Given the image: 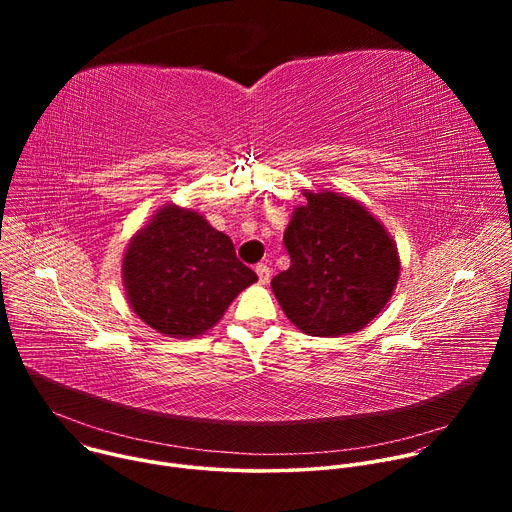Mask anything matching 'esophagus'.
<instances>
[{
  "instance_id": "esophagus-1",
  "label": "esophagus",
  "mask_w": 512,
  "mask_h": 512,
  "mask_svg": "<svg viewBox=\"0 0 512 512\" xmlns=\"http://www.w3.org/2000/svg\"><path fill=\"white\" fill-rule=\"evenodd\" d=\"M255 273H257V277H259V283H267L269 277H271V269H269L265 263L255 265Z\"/></svg>"
}]
</instances>
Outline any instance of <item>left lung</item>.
Listing matches in <instances>:
<instances>
[{"label":"left lung","mask_w":512,"mask_h":512,"mask_svg":"<svg viewBox=\"0 0 512 512\" xmlns=\"http://www.w3.org/2000/svg\"><path fill=\"white\" fill-rule=\"evenodd\" d=\"M283 233L291 265L271 289L298 330L342 336L367 326L399 279L397 245L369 208L332 190H304Z\"/></svg>","instance_id":"1"}]
</instances>
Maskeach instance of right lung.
<instances>
[{
  "mask_svg": "<svg viewBox=\"0 0 512 512\" xmlns=\"http://www.w3.org/2000/svg\"><path fill=\"white\" fill-rule=\"evenodd\" d=\"M121 277L139 320L170 338L204 334L257 281L237 259L231 237L176 204L162 206L131 237Z\"/></svg>",
  "mask_w": 512,
  "mask_h": 512,
  "instance_id": "1",
  "label": "right lung"
}]
</instances>
